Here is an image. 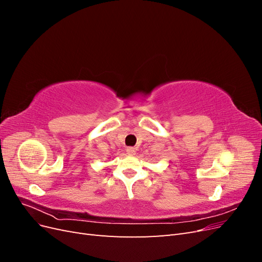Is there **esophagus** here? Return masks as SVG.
<instances>
[{
	"label": "esophagus",
	"instance_id": "1",
	"mask_svg": "<svg viewBox=\"0 0 262 262\" xmlns=\"http://www.w3.org/2000/svg\"><path fill=\"white\" fill-rule=\"evenodd\" d=\"M126 153H128V155H130V156L136 155V148H134V147H128V148H126Z\"/></svg>",
	"mask_w": 262,
	"mask_h": 262
}]
</instances>
